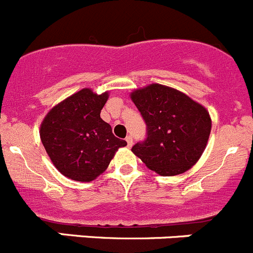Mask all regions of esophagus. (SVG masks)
Instances as JSON below:
<instances>
[{
  "instance_id": "obj_1",
  "label": "esophagus",
  "mask_w": 253,
  "mask_h": 253,
  "mask_svg": "<svg viewBox=\"0 0 253 253\" xmlns=\"http://www.w3.org/2000/svg\"><path fill=\"white\" fill-rule=\"evenodd\" d=\"M125 140H126V143H128V146L130 148L131 145H133V138H131L130 135H128L126 138H125Z\"/></svg>"
}]
</instances>
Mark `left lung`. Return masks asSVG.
Wrapping results in <instances>:
<instances>
[{
	"mask_svg": "<svg viewBox=\"0 0 253 253\" xmlns=\"http://www.w3.org/2000/svg\"><path fill=\"white\" fill-rule=\"evenodd\" d=\"M130 98L146 124V139L131 151L161 176L191 169L210 136L211 118L205 107L180 90L156 83L136 89Z\"/></svg>",
	"mask_w": 253,
	"mask_h": 253,
	"instance_id": "left-lung-1",
	"label": "left lung"
}]
</instances>
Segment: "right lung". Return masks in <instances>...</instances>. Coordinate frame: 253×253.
I'll list each match as a JSON object with an SVG mask.
<instances>
[{
  "instance_id": "1",
  "label": "right lung",
  "mask_w": 253,
  "mask_h": 253,
  "mask_svg": "<svg viewBox=\"0 0 253 253\" xmlns=\"http://www.w3.org/2000/svg\"><path fill=\"white\" fill-rule=\"evenodd\" d=\"M108 97V92L97 94L84 88L53 107L43 119L41 140L64 176L93 181L107 170L115 151L126 145L100 118Z\"/></svg>"
}]
</instances>
